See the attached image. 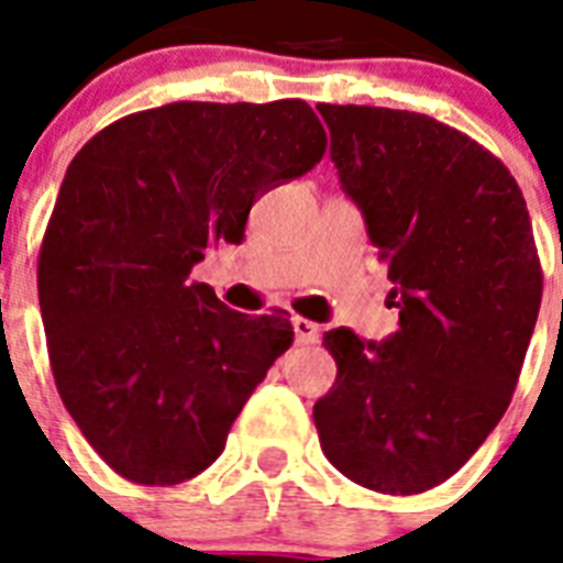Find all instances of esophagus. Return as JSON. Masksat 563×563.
Instances as JSON below:
<instances>
[{"label": "esophagus", "instance_id": "obj_1", "mask_svg": "<svg viewBox=\"0 0 563 563\" xmlns=\"http://www.w3.org/2000/svg\"><path fill=\"white\" fill-rule=\"evenodd\" d=\"M291 327H295V342L298 344H316L318 342V324L309 321V318H291Z\"/></svg>", "mask_w": 563, "mask_h": 563}]
</instances>
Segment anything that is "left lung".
I'll use <instances>...</instances> for the list:
<instances>
[{"mask_svg":"<svg viewBox=\"0 0 563 563\" xmlns=\"http://www.w3.org/2000/svg\"><path fill=\"white\" fill-rule=\"evenodd\" d=\"M318 113L400 307L379 344L324 333L339 374L312 409L321 450L362 488L423 494L511 402L543 291L532 221L511 172L462 131L365 104Z\"/></svg>","mask_w":563,"mask_h":563,"instance_id":"8db88e82","label":"left lung"}]
</instances>
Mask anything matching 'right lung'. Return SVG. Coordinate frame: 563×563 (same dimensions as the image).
Returning a JSON list of instances; mask_svg holds the SVG:
<instances>
[{
  "label": "right lung",
  "instance_id": "1",
  "mask_svg": "<svg viewBox=\"0 0 563 563\" xmlns=\"http://www.w3.org/2000/svg\"><path fill=\"white\" fill-rule=\"evenodd\" d=\"M327 134L307 101H175L119 119L66 169L37 291L60 400L136 485L207 471L295 330L245 316L189 277L245 239L251 203L307 175Z\"/></svg>",
  "mask_w": 563,
  "mask_h": 563
}]
</instances>
